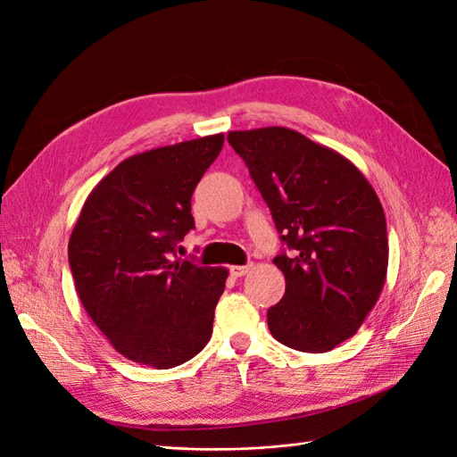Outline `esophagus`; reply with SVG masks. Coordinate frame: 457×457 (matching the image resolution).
Listing matches in <instances>:
<instances>
[{
    "instance_id": "esophagus-1",
    "label": "esophagus",
    "mask_w": 457,
    "mask_h": 457,
    "mask_svg": "<svg viewBox=\"0 0 457 457\" xmlns=\"http://www.w3.org/2000/svg\"><path fill=\"white\" fill-rule=\"evenodd\" d=\"M251 270V264H236V267H231L229 269V272H231V277H236V278H239V277H245V274Z\"/></svg>"
}]
</instances>
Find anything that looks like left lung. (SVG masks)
<instances>
[{
    "label": "left lung",
    "mask_w": 457,
    "mask_h": 457,
    "mask_svg": "<svg viewBox=\"0 0 457 457\" xmlns=\"http://www.w3.org/2000/svg\"><path fill=\"white\" fill-rule=\"evenodd\" d=\"M292 253L274 257L284 298L267 320L278 343L327 353L372 312L387 274V226L360 169L303 134L269 126L228 134Z\"/></svg>",
    "instance_id": "left-lung-1"
}]
</instances>
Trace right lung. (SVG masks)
<instances>
[{"label":"right lung","mask_w":457,"mask_h":457,"mask_svg":"<svg viewBox=\"0 0 457 457\" xmlns=\"http://www.w3.org/2000/svg\"><path fill=\"white\" fill-rule=\"evenodd\" d=\"M224 134L124 159L85 200L68 259L85 312L122 356L157 370L196 356L212 337L228 270L177 259L195 228L198 180Z\"/></svg>","instance_id":"right-lung-1"}]
</instances>
